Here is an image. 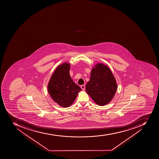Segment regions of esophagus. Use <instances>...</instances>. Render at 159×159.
Here are the masks:
<instances>
[{"label":"esophagus","mask_w":159,"mask_h":159,"mask_svg":"<svg viewBox=\"0 0 159 159\" xmlns=\"http://www.w3.org/2000/svg\"><path fill=\"white\" fill-rule=\"evenodd\" d=\"M80 88H81V89H83V90H84L85 89V85H81V86H80Z\"/></svg>","instance_id":"34e87169"}]
</instances>
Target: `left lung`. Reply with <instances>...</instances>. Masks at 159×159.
<instances>
[{"mask_svg": "<svg viewBox=\"0 0 159 159\" xmlns=\"http://www.w3.org/2000/svg\"><path fill=\"white\" fill-rule=\"evenodd\" d=\"M117 89L116 80L107 66L98 63L93 67L90 80L86 84V93L98 105L109 103Z\"/></svg>", "mask_w": 159, "mask_h": 159, "instance_id": "obj_1", "label": "left lung"}]
</instances>
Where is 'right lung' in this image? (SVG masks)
<instances>
[{
  "label": "right lung",
  "instance_id": "obj_1",
  "mask_svg": "<svg viewBox=\"0 0 159 159\" xmlns=\"http://www.w3.org/2000/svg\"><path fill=\"white\" fill-rule=\"evenodd\" d=\"M70 65L62 63L58 66L48 84V91L52 100L63 107H68L74 103L81 89L76 85L70 75Z\"/></svg>",
  "mask_w": 159,
  "mask_h": 159
}]
</instances>
